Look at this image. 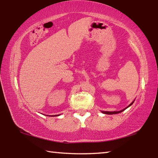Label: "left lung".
Masks as SVG:
<instances>
[{"label": "left lung", "instance_id": "8db88e82", "mask_svg": "<svg viewBox=\"0 0 158 158\" xmlns=\"http://www.w3.org/2000/svg\"><path fill=\"white\" fill-rule=\"evenodd\" d=\"M133 102H134V101L132 102V103L130 104V105H129V106H127L126 108L125 109H127V108H128L130 106H131L133 104ZM125 109H123V110H121V111H102V112L103 114H118V113H121V112H122V111H123Z\"/></svg>", "mask_w": 158, "mask_h": 158}]
</instances>
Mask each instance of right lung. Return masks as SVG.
I'll use <instances>...</instances> for the list:
<instances>
[{"label": "right lung", "instance_id": "obj_1", "mask_svg": "<svg viewBox=\"0 0 158 158\" xmlns=\"http://www.w3.org/2000/svg\"><path fill=\"white\" fill-rule=\"evenodd\" d=\"M58 116H59V115H58Z\"/></svg>", "mask_w": 158, "mask_h": 158}]
</instances>
